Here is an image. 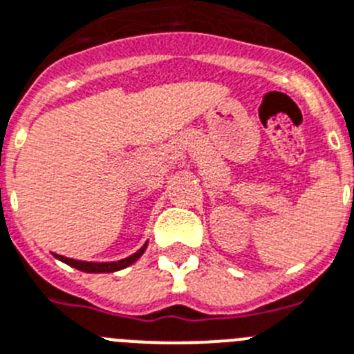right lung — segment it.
<instances>
[{"instance_id": "1", "label": "right lung", "mask_w": 354, "mask_h": 354, "mask_svg": "<svg viewBox=\"0 0 354 354\" xmlns=\"http://www.w3.org/2000/svg\"><path fill=\"white\" fill-rule=\"evenodd\" d=\"M147 243H143L140 249H138L134 254L131 257L123 258V260H116V261H83V260H74V258H67V257H62V254H54L59 261L63 263H67V266L74 267L77 271H83V272H116V271H122L125 267L132 266L134 261L140 260L145 249H147Z\"/></svg>"}]
</instances>
